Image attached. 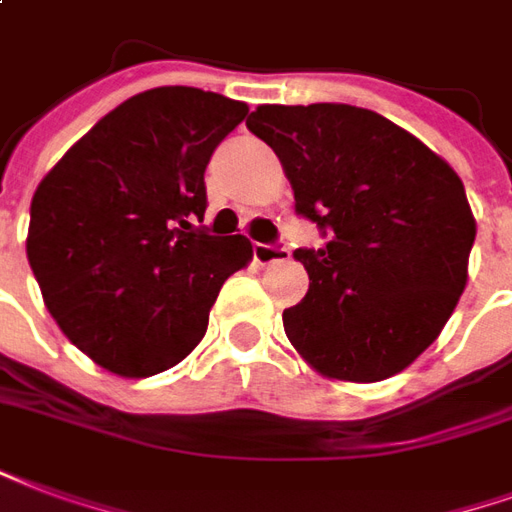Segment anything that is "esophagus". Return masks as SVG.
Here are the masks:
<instances>
[{
  "label": "esophagus",
  "instance_id": "obj_1",
  "mask_svg": "<svg viewBox=\"0 0 512 512\" xmlns=\"http://www.w3.org/2000/svg\"><path fill=\"white\" fill-rule=\"evenodd\" d=\"M252 252H255V263H260V266H271V263H279V260H290V249L282 244H255Z\"/></svg>",
  "mask_w": 512,
  "mask_h": 512
}]
</instances>
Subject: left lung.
Segmentation results:
<instances>
[{
	"label": "left lung",
	"instance_id": "1",
	"mask_svg": "<svg viewBox=\"0 0 512 512\" xmlns=\"http://www.w3.org/2000/svg\"><path fill=\"white\" fill-rule=\"evenodd\" d=\"M295 211L331 230L295 249L309 274L282 314L298 355L328 380L380 382L434 344L467 287L475 217L458 173L415 135L355 105H257Z\"/></svg>",
	"mask_w": 512,
	"mask_h": 512
}]
</instances>
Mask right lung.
<instances>
[{
  "instance_id": "add662e5",
  "label": "right lung",
  "mask_w": 512,
  "mask_h": 512,
  "mask_svg": "<svg viewBox=\"0 0 512 512\" xmlns=\"http://www.w3.org/2000/svg\"><path fill=\"white\" fill-rule=\"evenodd\" d=\"M246 102L192 86L140 92L102 116L32 198L26 257L48 312L111 374L176 366L206 336L246 236H206L203 173Z\"/></svg>"
}]
</instances>
